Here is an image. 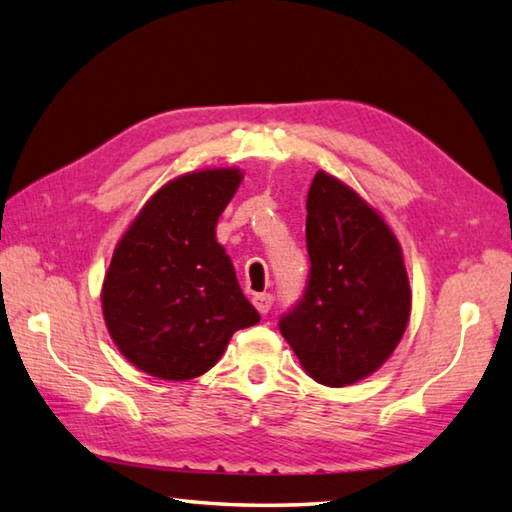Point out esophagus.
I'll return each mask as SVG.
<instances>
[{
  "label": "esophagus",
  "mask_w": 512,
  "mask_h": 512,
  "mask_svg": "<svg viewBox=\"0 0 512 512\" xmlns=\"http://www.w3.org/2000/svg\"><path fill=\"white\" fill-rule=\"evenodd\" d=\"M253 304H255V308L259 310V313L266 315L268 310H270V306H273V295H270V293H259V295L253 297Z\"/></svg>",
  "instance_id": "1"
}]
</instances>
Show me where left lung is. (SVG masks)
Returning a JSON list of instances; mask_svg holds the SVG:
<instances>
[{
	"instance_id": "left-lung-1",
	"label": "left lung",
	"mask_w": 512,
	"mask_h": 512,
	"mask_svg": "<svg viewBox=\"0 0 512 512\" xmlns=\"http://www.w3.org/2000/svg\"><path fill=\"white\" fill-rule=\"evenodd\" d=\"M306 213L308 286L279 330L315 382L342 388L393 355L413 293L395 233L342 179L317 170Z\"/></svg>"
}]
</instances>
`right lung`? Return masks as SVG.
<instances>
[{
    "label": "right lung",
    "instance_id": "obj_1",
    "mask_svg": "<svg viewBox=\"0 0 512 512\" xmlns=\"http://www.w3.org/2000/svg\"><path fill=\"white\" fill-rule=\"evenodd\" d=\"M239 168H204L170 179L115 246L102 313L130 364L186 382L213 368L235 330L259 313L217 242V219L242 184Z\"/></svg>",
    "mask_w": 512,
    "mask_h": 512
}]
</instances>
